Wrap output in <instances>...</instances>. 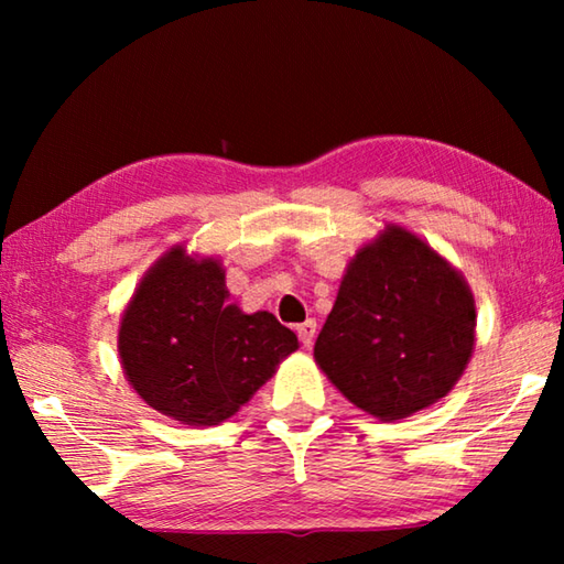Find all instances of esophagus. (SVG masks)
Listing matches in <instances>:
<instances>
[{
  "label": "esophagus",
  "mask_w": 564,
  "mask_h": 564,
  "mask_svg": "<svg viewBox=\"0 0 564 564\" xmlns=\"http://www.w3.org/2000/svg\"><path fill=\"white\" fill-rule=\"evenodd\" d=\"M299 338L305 348L313 346V340H316V321H305L299 326Z\"/></svg>",
  "instance_id": "esophagus-1"
}]
</instances>
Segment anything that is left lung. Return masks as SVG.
<instances>
[{"instance_id": "obj_1", "label": "left lung", "mask_w": 564, "mask_h": 564, "mask_svg": "<svg viewBox=\"0 0 564 564\" xmlns=\"http://www.w3.org/2000/svg\"><path fill=\"white\" fill-rule=\"evenodd\" d=\"M475 326L465 275L417 234L386 224L350 259L313 358L352 405L393 423L451 393Z\"/></svg>"}]
</instances>
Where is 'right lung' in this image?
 Masks as SVG:
<instances>
[{"mask_svg": "<svg viewBox=\"0 0 564 564\" xmlns=\"http://www.w3.org/2000/svg\"><path fill=\"white\" fill-rule=\"evenodd\" d=\"M121 370L149 408L184 425H218L236 415L299 338L269 311L228 301L216 256L171 246L144 273L121 313Z\"/></svg>", "mask_w": 564, "mask_h": 564, "instance_id": "add662e5", "label": "right lung"}]
</instances>
